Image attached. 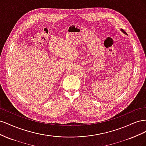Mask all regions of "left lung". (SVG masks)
Instances as JSON below:
<instances>
[{
    "mask_svg": "<svg viewBox=\"0 0 146 146\" xmlns=\"http://www.w3.org/2000/svg\"><path fill=\"white\" fill-rule=\"evenodd\" d=\"M121 31H122V32L123 33H124V34H125V35H127V33L125 32V31L124 30H122V29H121Z\"/></svg>",
    "mask_w": 146,
    "mask_h": 146,
    "instance_id": "8db88e82",
    "label": "left lung"
}]
</instances>
